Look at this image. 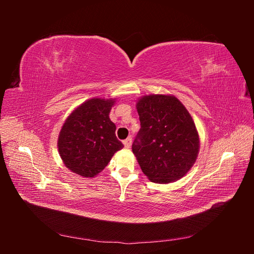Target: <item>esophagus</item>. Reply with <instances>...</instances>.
<instances>
[{"instance_id":"obj_1","label":"esophagus","mask_w":254,"mask_h":254,"mask_svg":"<svg viewBox=\"0 0 254 254\" xmlns=\"http://www.w3.org/2000/svg\"><path fill=\"white\" fill-rule=\"evenodd\" d=\"M123 144H124L125 148L129 149L130 147H131V137H128V139H126V140L123 141Z\"/></svg>"}]
</instances>
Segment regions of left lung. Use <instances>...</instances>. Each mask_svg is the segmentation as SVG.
<instances>
[{
    "instance_id": "1",
    "label": "left lung",
    "mask_w": 254,
    "mask_h": 254,
    "mask_svg": "<svg viewBox=\"0 0 254 254\" xmlns=\"http://www.w3.org/2000/svg\"><path fill=\"white\" fill-rule=\"evenodd\" d=\"M141 128L132 144L142 172L155 183L179 180L194 165L199 135L186 107L173 95L150 94L136 103Z\"/></svg>"
}]
</instances>
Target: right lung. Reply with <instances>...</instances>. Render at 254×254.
Wrapping results in <instances>:
<instances>
[{
    "label": "right lung",
    "mask_w": 254,
    "mask_h": 254,
    "mask_svg": "<svg viewBox=\"0 0 254 254\" xmlns=\"http://www.w3.org/2000/svg\"><path fill=\"white\" fill-rule=\"evenodd\" d=\"M114 98H91L77 107L65 120L58 137V150L71 172L93 178L124 147L115 135L109 113Z\"/></svg>",
    "instance_id": "right-lung-1"
}]
</instances>
